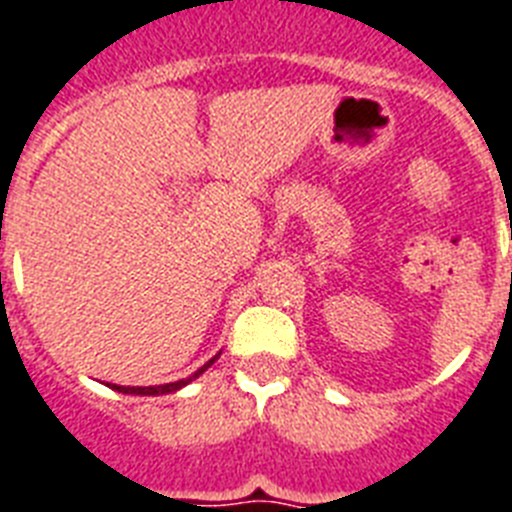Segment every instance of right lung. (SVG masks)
<instances>
[{"instance_id": "1", "label": "right lung", "mask_w": 512, "mask_h": 512, "mask_svg": "<svg viewBox=\"0 0 512 512\" xmlns=\"http://www.w3.org/2000/svg\"><path fill=\"white\" fill-rule=\"evenodd\" d=\"M212 361H215V358H212ZM212 361H207V364L201 366L199 372L193 374V377H199L201 372H204V369H207L209 364H212ZM193 377H188V380H177V382H167V385H156V388H122V385H111V388L114 390H119V393H135V396H159V393H172V390H177V388H183L185 382H191Z\"/></svg>"}]
</instances>
